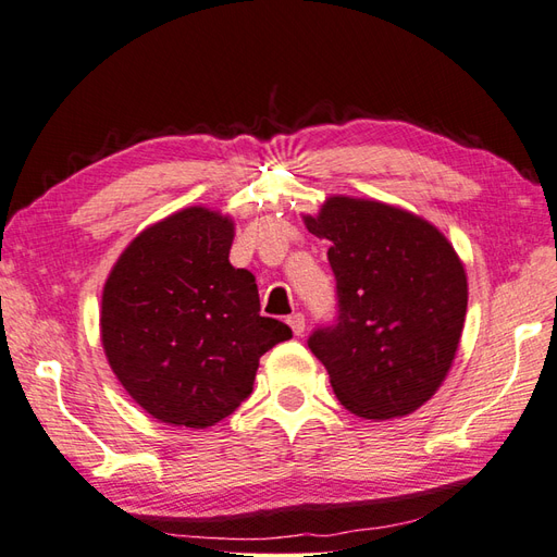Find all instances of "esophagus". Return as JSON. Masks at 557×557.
<instances>
[{
  "label": "esophagus",
  "instance_id": "obj_1",
  "mask_svg": "<svg viewBox=\"0 0 557 557\" xmlns=\"http://www.w3.org/2000/svg\"><path fill=\"white\" fill-rule=\"evenodd\" d=\"M288 325L293 327V332H295L297 336L305 334V327H307V323H305V313H293V315L288 318Z\"/></svg>",
  "mask_w": 557,
  "mask_h": 557
}]
</instances>
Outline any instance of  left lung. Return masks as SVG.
<instances>
[{
    "label": "left lung",
    "mask_w": 557,
    "mask_h": 557,
    "mask_svg": "<svg viewBox=\"0 0 557 557\" xmlns=\"http://www.w3.org/2000/svg\"><path fill=\"white\" fill-rule=\"evenodd\" d=\"M307 230L330 242L336 320L309 336L344 407L367 420L416 411L453 364L467 313L465 267L444 234L374 199L330 197Z\"/></svg>",
    "instance_id": "8db88e82"
}]
</instances>
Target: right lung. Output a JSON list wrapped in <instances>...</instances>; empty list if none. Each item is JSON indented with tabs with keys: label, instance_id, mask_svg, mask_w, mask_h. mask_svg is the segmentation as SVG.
Returning <instances> with one entry per match:
<instances>
[{
	"label": "right lung",
	"instance_id": "right-lung-1",
	"mask_svg": "<svg viewBox=\"0 0 557 557\" xmlns=\"http://www.w3.org/2000/svg\"><path fill=\"white\" fill-rule=\"evenodd\" d=\"M234 223L190 207L146 227L102 293V344L129 397L170 425L211 428L252 393L260 358L290 339L260 315L256 276L230 264Z\"/></svg>",
	"mask_w": 557,
	"mask_h": 557
}]
</instances>
